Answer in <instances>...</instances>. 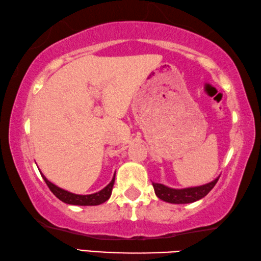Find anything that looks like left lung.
Returning a JSON list of instances; mask_svg holds the SVG:
<instances>
[{
  "mask_svg": "<svg viewBox=\"0 0 261 261\" xmlns=\"http://www.w3.org/2000/svg\"><path fill=\"white\" fill-rule=\"evenodd\" d=\"M218 180L219 177H216L211 183L187 189H171L160 183H153V188L156 197L163 201L170 202V204H190V202H194L204 198L214 188Z\"/></svg>",
  "mask_w": 261,
  "mask_h": 261,
  "instance_id": "8db88e82",
  "label": "left lung"
}]
</instances>
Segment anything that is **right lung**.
<instances>
[{
  "label": "right lung",
  "instance_id": "right-lung-1",
  "mask_svg": "<svg viewBox=\"0 0 261 261\" xmlns=\"http://www.w3.org/2000/svg\"><path fill=\"white\" fill-rule=\"evenodd\" d=\"M41 176L42 178L45 179V182L48 185V188H49L50 191L54 193L61 201H63L65 204H69V205H78V206H96V205L102 204L105 201H107L110 198V196H112V191H113V187L115 182V175H114L112 182H110L107 187L101 190V191L92 193V194H76V193L65 191V190L56 187L55 184L49 182V180L42 175V173H41Z\"/></svg>",
  "mask_w": 261,
  "mask_h": 261
}]
</instances>
